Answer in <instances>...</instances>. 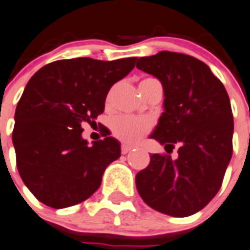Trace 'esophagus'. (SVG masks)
I'll return each mask as SVG.
<instances>
[{
	"label": "esophagus",
	"mask_w": 250,
	"mask_h": 250,
	"mask_svg": "<svg viewBox=\"0 0 250 250\" xmlns=\"http://www.w3.org/2000/svg\"><path fill=\"white\" fill-rule=\"evenodd\" d=\"M132 148H133L132 146H127V145H123V146H122V154H127V152H129Z\"/></svg>",
	"instance_id": "obj_1"
}]
</instances>
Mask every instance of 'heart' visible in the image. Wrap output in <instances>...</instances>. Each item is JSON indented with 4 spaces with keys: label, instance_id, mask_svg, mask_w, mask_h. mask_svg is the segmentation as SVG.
I'll return each mask as SVG.
<instances>
[{
    "label": "heart",
    "instance_id": "b5f03b06",
    "mask_svg": "<svg viewBox=\"0 0 250 250\" xmlns=\"http://www.w3.org/2000/svg\"><path fill=\"white\" fill-rule=\"evenodd\" d=\"M152 127L150 119L129 117V115H118L112 123V131L115 137L123 142L135 144L144 135H146Z\"/></svg>",
    "mask_w": 250,
    "mask_h": 250
}]
</instances>
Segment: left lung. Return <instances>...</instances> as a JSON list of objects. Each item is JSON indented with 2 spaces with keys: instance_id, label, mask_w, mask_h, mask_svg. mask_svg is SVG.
<instances>
[{
  "instance_id": "obj_1",
  "label": "left lung",
  "mask_w": 250,
  "mask_h": 250,
  "mask_svg": "<svg viewBox=\"0 0 250 250\" xmlns=\"http://www.w3.org/2000/svg\"><path fill=\"white\" fill-rule=\"evenodd\" d=\"M138 70L156 77L164 112L150 138L178 157L150 155L136 187L151 208L173 217L198 212L216 196L232 155V119L225 87L202 61L163 50L137 60Z\"/></svg>"
}]
</instances>
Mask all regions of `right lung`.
Returning <instances> with one entry per match:
<instances>
[{
    "mask_svg": "<svg viewBox=\"0 0 250 250\" xmlns=\"http://www.w3.org/2000/svg\"><path fill=\"white\" fill-rule=\"evenodd\" d=\"M135 62L61 60L29 80L15 112L12 144L19 174L42 203L64 208L87 200L106 167L121 156L119 141L105 137L89 145L81 125H93L104 112L110 87Z\"/></svg>",
    "mask_w": 250,
    "mask_h": 250,
    "instance_id": "add662e5",
    "label": "right lung"
}]
</instances>
